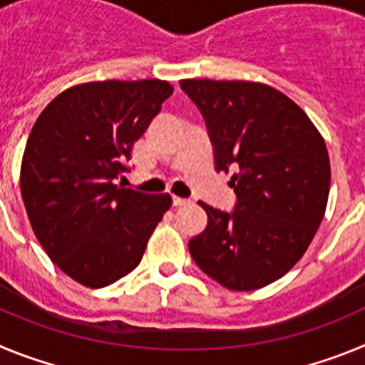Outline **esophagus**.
Here are the masks:
<instances>
[{"label":"esophagus","mask_w":365,"mask_h":365,"mask_svg":"<svg viewBox=\"0 0 365 365\" xmlns=\"http://www.w3.org/2000/svg\"><path fill=\"white\" fill-rule=\"evenodd\" d=\"M188 199H182V197H173V206H185L188 205Z\"/></svg>","instance_id":"1"}]
</instances>
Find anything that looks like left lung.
<instances>
[{
    "instance_id": "obj_1",
    "label": "left lung",
    "mask_w": 365,
    "mask_h": 365,
    "mask_svg": "<svg viewBox=\"0 0 365 365\" xmlns=\"http://www.w3.org/2000/svg\"><path fill=\"white\" fill-rule=\"evenodd\" d=\"M208 128L217 172H232L234 210L208 206L188 243L199 269L230 291H256L302 259L325 214L331 164L298 104L241 80H180Z\"/></svg>"
}]
</instances>
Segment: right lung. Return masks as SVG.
<instances>
[{"label":"right lung","mask_w":365,"mask_h":365,"mask_svg":"<svg viewBox=\"0 0 365 365\" xmlns=\"http://www.w3.org/2000/svg\"><path fill=\"white\" fill-rule=\"evenodd\" d=\"M173 87L164 80L80 83L66 89L32 125L19 188L29 221L56 267L91 289L140 263L170 193L117 185Z\"/></svg>","instance_id":"add662e5"}]
</instances>
